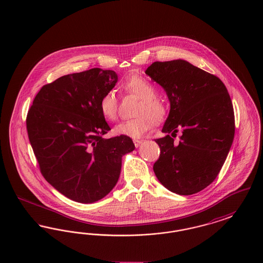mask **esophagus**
<instances>
[{
    "mask_svg": "<svg viewBox=\"0 0 263 263\" xmlns=\"http://www.w3.org/2000/svg\"><path fill=\"white\" fill-rule=\"evenodd\" d=\"M133 142H134V145H135V147L138 148V147H140L142 144H143V140H133Z\"/></svg>",
    "mask_w": 263,
    "mask_h": 263,
    "instance_id": "1",
    "label": "esophagus"
}]
</instances>
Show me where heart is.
Segmentation results:
<instances>
[{
    "instance_id": "b5f03b06",
    "label": "heart",
    "mask_w": 263,
    "mask_h": 263,
    "mask_svg": "<svg viewBox=\"0 0 263 263\" xmlns=\"http://www.w3.org/2000/svg\"><path fill=\"white\" fill-rule=\"evenodd\" d=\"M121 88L141 99L137 109V117L124 120L114 127L116 135L131 138L141 137L154 125L161 122L166 115V105L163 100L157 98V89L147 79L141 76H131L122 83ZM100 111L102 116L113 121L117 117L118 100L113 90L102 95L100 100Z\"/></svg>"
}]
</instances>
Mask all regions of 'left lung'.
<instances>
[{"instance_id":"1","label":"left lung","mask_w":263,"mask_h":263,"mask_svg":"<svg viewBox=\"0 0 263 263\" xmlns=\"http://www.w3.org/2000/svg\"><path fill=\"white\" fill-rule=\"evenodd\" d=\"M146 74L163 87L171 103L162 129L166 135L155 140L161 150L155 175L174 193H197L215 180L233 144L230 95L218 77L181 59L154 62ZM178 129L182 136L175 142Z\"/></svg>"}]
</instances>
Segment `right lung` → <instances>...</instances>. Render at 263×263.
<instances>
[{"instance_id": "right-lung-1", "label": "right lung", "mask_w": 263, "mask_h": 263, "mask_svg": "<svg viewBox=\"0 0 263 263\" xmlns=\"http://www.w3.org/2000/svg\"><path fill=\"white\" fill-rule=\"evenodd\" d=\"M118 76L93 68L63 76L38 91L27 113L26 129L40 172L71 200L93 203L116 185L122 157L134 151L128 136L105 139L110 127L100 100Z\"/></svg>"}]
</instances>
